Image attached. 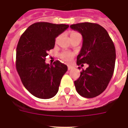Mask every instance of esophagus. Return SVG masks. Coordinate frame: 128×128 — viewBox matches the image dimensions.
Returning a JSON list of instances; mask_svg holds the SVG:
<instances>
[{"label":"esophagus","mask_w":128,"mask_h":128,"mask_svg":"<svg viewBox=\"0 0 128 128\" xmlns=\"http://www.w3.org/2000/svg\"><path fill=\"white\" fill-rule=\"evenodd\" d=\"M68 70H70V69H72V68L71 66H68Z\"/></svg>","instance_id":"1"}]
</instances>
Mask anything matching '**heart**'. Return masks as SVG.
Wrapping results in <instances>:
<instances>
[{
	"mask_svg": "<svg viewBox=\"0 0 128 128\" xmlns=\"http://www.w3.org/2000/svg\"><path fill=\"white\" fill-rule=\"evenodd\" d=\"M79 33H77L76 32H72L70 33V37L75 36L76 35H77ZM74 56V54L73 52H69V51H64L63 52H62L61 53H60L59 54V57L62 59V60H64L66 62H70L71 61V59L73 58V57Z\"/></svg>",
	"mask_w": 128,
	"mask_h": 128,
	"instance_id": "1",
	"label": "heart"
}]
</instances>
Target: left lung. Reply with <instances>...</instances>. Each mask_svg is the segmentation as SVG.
I'll use <instances>...</instances> for the list:
<instances>
[{
    "mask_svg": "<svg viewBox=\"0 0 128 128\" xmlns=\"http://www.w3.org/2000/svg\"><path fill=\"white\" fill-rule=\"evenodd\" d=\"M70 27L83 37L77 64H88L74 81L76 89L84 97H95L106 88L113 76L116 60L114 45L106 30L100 24L84 22Z\"/></svg>",
    "mask_w": 128,
    "mask_h": 128,
    "instance_id": "left-lung-1",
    "label": "left lung"
}]
</instances>
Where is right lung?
Listing matches in <instances>:
<instances>
[{
    "instance_id": "right-lung-1",
    "label": "right lung",
    "mask_w": 128,
    "mask_h": 128,
    "mask_svg": "<svg viewBox=\"0 0 128 128\" xmlns=\"http://www.w3.org/2000/svg\"><path fill=\"white\" fill-rule=\"evenodd\" d=\"M68 24L37 22L20 38L16 51V69L26 89L34 96L49 99L58 93L68 67L59 60L45 62L48 51L54 48L56 38Z\"/></svg>"
}]
</instances>
